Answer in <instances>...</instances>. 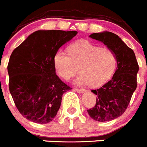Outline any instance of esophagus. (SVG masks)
Segmentation results:
<instances>
[{"instance_id":"obj_1","label":"esophagus","mask_w":147,"mask_h":147,"mask_svg":"<svg viewBox=\"0 0 147 147\" xmlns=\"http://www.w3.org/2000/svg\"><path fill=\"white\" fill-rule=\"evenodd\" d=\"M74 90L76 91V92H79V93H82V92H84L85 90L84 89H78V88H74Z\"/></svg>"}]
</instances>
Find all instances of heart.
Wrapping results in <instances>:
<instances>
[{
    "label": "heart",
    "mask_w": 147,
    "mask_h": 147,
    "mask_svg": "<svg viewBox=\"0 0 147 147\" xmlns=\"http://www.w3.org/2000/svg\"><path fill=\"white\" fill-rule=\"evenodd\" d=\"M68 54L63 50L56 52L55 66L59 76L68 80L78 71L81 74L76 79L79 85L88 84L98 87L107 82L114 74L117 64L115 52L108 47L81 40L71 44Z\"/></svg>",
    "instance_id": "obj_1"
}]
</instances>
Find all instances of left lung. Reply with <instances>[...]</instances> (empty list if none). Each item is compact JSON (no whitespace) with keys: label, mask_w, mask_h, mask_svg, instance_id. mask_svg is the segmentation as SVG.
I'll return each instance as SVG.
<instances>
[{"label":"left lung","mask_w":147,"mask_h":147,"mask_svg":"<svg viewBox=\"0 0 147 147\" xmlns=\"http://www.w3.org/2000/svg\"><path fill=\"white\" fill-rule=\"evenodd\" d=\"M93 39L103 42L115 52L117 67L110 81L100 88L91 90L96 95L95 106L87 110L92 119L107 122L119 117L127 109L137 87L138 64L133 49L111 32L92 33Z\"/></svg>","instance_id":"8db88e82"}]
</instances>
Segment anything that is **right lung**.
<instances>
[{"label":"right lung","mask_w":147,"mask_h":147,"mask_svg":"<svg viewBox=\"0 0 147 147\" xmlns=\"http://www.w3.org/2000/svg\"><path fill=\"white\" fill-rule=\"evenodd\" d=\"M77 31L37 30L11 53L8 64L9 91L24 117L46 124L56 117L63 93L71 90L55 72L56 52Z\"/></svg>","instance_id":"1"}]
</instances>
